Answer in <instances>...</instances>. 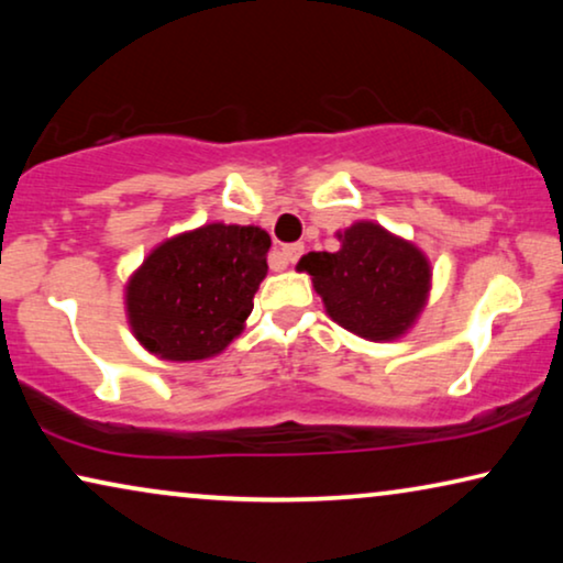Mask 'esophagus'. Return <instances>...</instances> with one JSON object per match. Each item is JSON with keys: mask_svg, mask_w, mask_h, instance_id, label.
I'll use <instances>...</instances> for the list:
<instances>
[{"mask_svg": "<svg viewBox=\"0 0 563 563\" xmlns=\"http://www.w3.org/2000/svg\"><path fill=\"white\" fill-rule=\"evenodd\" d=\"M302 251H305L302 243H289L282 249V258L287 261V264H297V258L302 256Z\"/></svg>", "mask_w": 563, "mask_h": 563, "instance_id": "obj_1", "label": "esophagus"}]
</instances>
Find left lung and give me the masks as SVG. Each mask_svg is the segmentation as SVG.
I'll return each instance as SVG.
<instances>
[{
	"label": "left lung",
	"mask_w": 563,
	"mask_h": 563,
	"mask_svg": "<svg viewBox=\"0 0 563 563\" xmlns=\"http://www.w3.org/2000/svg\"><path fill=\"white\" fill-rule=\"evenodd\" d=\"M341 249L299 258L325 312L366 341H395L415 325L430 291V261L418 245L372 220L338 233Z\"/></svg>",
	"instance_id": "1"
}]
</instances>
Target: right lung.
Segmentation results:
<instances>
[{"label": "right lung", "instance_id": "1", "mask_svg": "<svg viewBox=\"0 0 563 563\" xmlns=\"http://www.w3.org/2000/svg\"><path fill=\"white\" fill-rule=\"evenodd\" d=\"M268 249L266 230L225 222L156 245L125 287L137 343L164 361H202L225 351L253 310Z\"/></svg>", "mask_w": 563, "mask_h": 563}]
</instances>
